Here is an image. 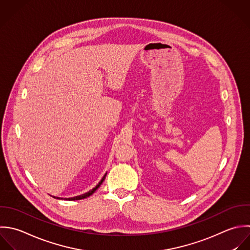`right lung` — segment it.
<instances>
[{
	"label": "right lung",
	"instance_id": "add662e5",
	"mask_svg": "<svg viewBox=\"0 0 250 250\" xmlns=\"http://www.w3.org/2000/svg\"><path fill=\"white\" fill-rule=\"evenodd\" d=\"M105 177H106V174L103 176V178L101 179V181L96 185V187H94V188H93L92 190H90L89 192H87V193H85V194H83V195H81V196H78V197H74V198H69V199H66V200H67V201H78V200H83V199H85V198L91 196V195L100 187V185L102 184V182L105 180ZM55 199H59V198H55Z\"/></svg>",
	"mask_w": 250,
	"mask_h": 250
}]
</instances>
